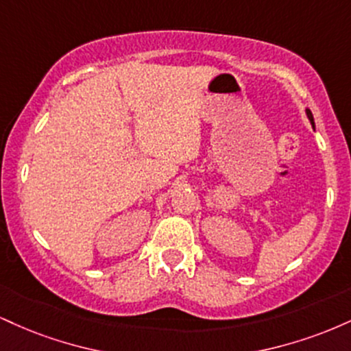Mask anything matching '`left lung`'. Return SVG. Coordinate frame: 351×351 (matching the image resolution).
<instances>
[{
	"label": "left lung",
	"instance_id": "left-lung-1",
	"mask_svg": "<svg viewBox=\"0 0 351 351\" xmlns=\"http://www.w3.org/2000/svg\"><path fill=\"white\" fill-rule=\"evenodd\" d=\"M305 112H307L308 120H310V122H312V125H313V115H312V112H310V110H305Z\"/></svg>",
	"mask_w": 351,
	"mask_h": 351
}]
</instances>
